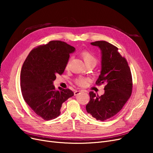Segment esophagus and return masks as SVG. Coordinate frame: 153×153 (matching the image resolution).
<instances>
[{
    "label": "esophagus",
    "mask_w": 153,
    "mask_h": 153,
    "mask_svg": "<svg viewBox=\"0 0 153 153\" xmlns=\"http://www.w3.org/2000/svg\"><path fill=\"white\" fill-rule=\"evenodd\" d=\"M80 92H81L80 91H75V92H74V95H75V96H76V95H78V94L80 93Z\"/></svg>",
    "instance_id": "34e87169"
}]
</instances>
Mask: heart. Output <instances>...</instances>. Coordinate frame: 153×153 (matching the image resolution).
<instances>
[{"label": "heart", "instance_id": "obj_1", "mask_svg": "<svg viewBox=\"0 0 153 153\" xmlns=\"http://www.w3.org/2000/svg\"><path fill=\"white\" fill-rule=\"evenodd\" d=\"M82 57L84 59V61L85 62L86 66L87 65H89V64H92V65H94V66H96V64H97V59L95 57V55L94 54H92L91 52H83L82 53ZM69 65V62L67 64V67H68ZM87 82V79L85 78H78L76 80V83L80 86H84L86 84Z\"/></svg>", "mask_w": 153, "mask_h": 153}]
</instances>
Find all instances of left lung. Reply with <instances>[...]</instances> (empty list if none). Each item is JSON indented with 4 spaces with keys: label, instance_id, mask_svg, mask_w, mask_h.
<instances>
[{
    "label": "left lung",
    "instance_id": "8db88e82",
    "mask_svg": "<svg viewBox=\"0 0 153 153\" xmlns=\"http://www.w3.org/2000/svg\"><path fill=\"white\" fill-rule=\"evenodd\" d=\"M101 50V72L96 84H104L105 93L99 96L90 92L86 110L92 117L105 121L117 114L127 102L132 92L130 68L118 48L105 41L91 43Z\"/></svg>",
    "mask_w": 153,
    "mask_h": 153
}]
</instances>
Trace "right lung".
<instances>
[{
  "label": "right lung",
  "instance_id": "obj_1",
  "mask_svg": "<svg viewBox=\"0 0 153 153\" xmlns=\"http://www.w3.org/2000/svg\"><path fill=\"white\" fill-rule=\"evenodd\" d=\"M75 48L64 41H51L32 50L23 64L20 74L22 93L25 102L38 116L51 120L59 116L62 103L74 95L70 89L53 81L64 71L69 54Z\"/></svg>",
  "mask_w": 153,
  "mask_h": 153
}]
</instances>
